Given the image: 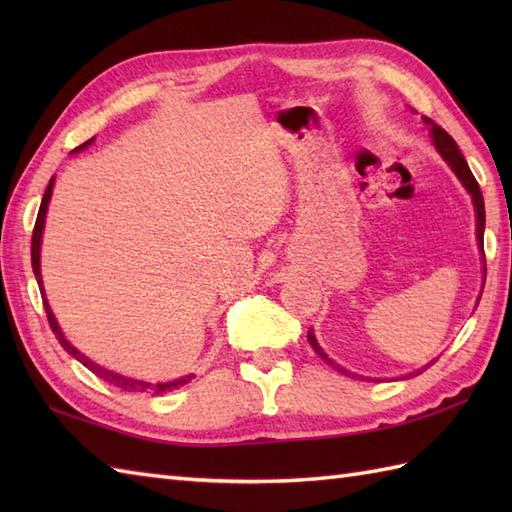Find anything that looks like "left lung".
<instances>
[{"label": "left lung", "mask_w": 512, "mask_h": 512, "mask_svg": "<svg viewBox=\"0 0 512 512\" xmlns=\"http://www.w3.org/2000/svg\"><path fill=\"white\" fill-rule=\"evenodd\" d=\"M424 123H427L431 129V140H433V147L438 149V154L444 158V162H447V165L453 169V173L455 176H458V180L464 184V189L471 193V198H473V206H475V215H477V244H480V250L484 253V224H486V211H484V198H482V191H480V184H477V180H475V176L471 173V169H469V165H466V160H464V156H462V151H460V147H458V143H455V140L444 132V129L440 127V125H436L433 121H429V118H424ZM484 273H486V264H484ZM308 341H310V345H312V350L317 352L325 363H330L334 369H339L341 374H345V376H352V378H356L358 374H352V372H347L345 367H341L339 363H334L332 358H328V354H325L323 350H321V345L317 343V336H314V332L312 330H308ZM429 367V365H427ZM427 367H422V369H427ZM422 369L418 374H422ZM409 376H413V374H409ZM409 376H402V378H409ZM363 378V376H361Z\"/></svg>", "instance_id": "8db88e82"}]
</instances>
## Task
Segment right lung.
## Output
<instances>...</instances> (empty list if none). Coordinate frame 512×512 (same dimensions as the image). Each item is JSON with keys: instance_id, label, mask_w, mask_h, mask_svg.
Instances as JSON below:
<instances>
[{"instance_id": "add662e5", "label": "right lung", "mask_w": 512, "mask_h": 512, "mask_svg": "<svg viewBox=\"0 0 512 512\" xmlns=\"http://www.w3.org/2000/svg\"><path fill=\"white\" fill-rule=\"evenodd\" d=\"M92 140H94V138H90L88 143H83L81 147H76L74 151L85 149V147H88V145L92 143ZM52 187H54V178L50 180V184L46 187V193H43V198H41V206H39L37 222H35V231H32L30 255H32V273H35V279H37L39 290H41V299H43V308H46V314H48V323H50V328H52L54 336H57V341L61 343L63 350L68 352L70 356H74L76 361L88 367L90 372H94L96 376L103 378L105 383H112V385H116V387H121L123 391H147V394H151V396H158V394H165V391H171V389H178V387H182V385H187L189 380L193 378V374H191V376H182V378H178V380H169V383H156V385H154V383H145V380H136V378L123 376V374H116V372H112V369H105V367H101V365H96L94 361H90L88 356L81 354L68 339H65L61 328H59L57 319H54V314H52V310H50V306H48L46 292H43V279H41V235H43V224H46L48 202H50V198H52Z\"/></svg>"}]
</instances>
